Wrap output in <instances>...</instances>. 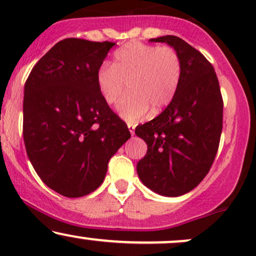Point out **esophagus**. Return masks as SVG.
I'll list each match as a JSON object with an SVG mask.
<instances>
[{
  "label": "esophagus",
  "instance_id": "obj_1",
  "mask_svg": "<svg viewBox=\"0 0 256 256\" xmlns=\"http://www.w3.org/2000/svg\"><path fill=\"white\" fill-rule=\"evenodd\" d=\"M128 130H130V134H132V136H134V128H136V125L131 124V122H128Z\"/></svg>",
  "mask_w": 256,
  "mask_h": 256
}]
</instances>
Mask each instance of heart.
<instances>
[{
	"instance_id": "heart-1",
	"label": "heart",
	"mask_w": 256,
	"mask_h": 256,
	"mask_svg": "<svg viewBox=\"0 0 256 256\" xmlns=\"http://www.w3.org/2000/svg\"><path fill=\"white\" fill-rule=\"evenodd\" d=\"M183 64L178 52L168 46H156L140 42L126 43L113 54L110 66L102 64L96 73V85L107 104L120 102L122 119L136 122L152 110L160 113L172 102L179 89Z\"/></svg>"
}]
</instances>
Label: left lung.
Here are the masks:
<instances>
[{
    "label": "left lung",
    "instance_id": "left-lung-1",
    "mask_svg": "<svg viewBox=\"0 0 256 256\" xmlns=\"http://www.w3.org/2000/svg\"><path fill=\"white\" fill-rule=\"evenodd\" d=\"M178 52L183 64L179 89L165 110L136 128L148 144L137 164L138 177L152 192L180 196L210 172L222 130V96L212 64L177 36L152 38Z\"/></svg>",
    "mask_w": 256,
    "mask_h": 256
}]
</instances>
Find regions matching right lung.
<instances>
[{
    "instance_id": "obj_1",
    "label": "right lung",
    "mask_w": 256,
    "mask_h": 256,
    "mask_svg": "<svg viewBox=\"0 0 256 256\" xmlns=\"http://www.w3.org/2000/svg\"><path fill=\"white\" fill-rule=\"evenodd\" d=\"M114 44L66 38L40 58L26 79L28 156L44 183L66 198L98 189L110 158L131 137L96 85V73Z\"/></svg>"
}]
</instances>
